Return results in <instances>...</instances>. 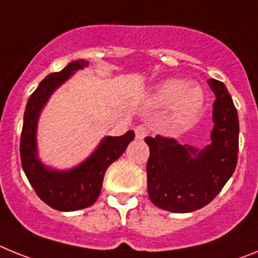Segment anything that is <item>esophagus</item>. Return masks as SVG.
<instances>
[{
  "label": "esophagus",
  "mask_w": 258,
  "mask_h": 258,
  "mask_svg": "<svg viewBox=\"0 0 258 258\" xmlns=\"http://www.w3.org/2000/svg\"><path fill=\"white\" fill-rule=\"evenodd\" d=\"M135 136L138 140H143L147 136V128L144 126H138L135 128Z\"/></svg>",
  "instance_id": "1"
}]
</instances>
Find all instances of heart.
<instances>
[{
  "label": "heart",
  "mask_w": 258,
  "mask_h": 258,
  "mask_svg": "<svg viewBox=\"0 0 258 258\" xmlns=\"http://www.w3.org/2000/svg\"><path fill=\"white\" fill-rule=\"evenodd\" d=\"M204 93L199 87L189 86L184 79L163 80L153 93V101L157 104H174L172 123L179 130H187L196 123L204 106Z\"/></svg>",
  "instance_id": "b5f03b06"
}]
</instances>
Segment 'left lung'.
<instances>
[{
	"mask_svg": "<svg viewBox=\"0 0 258 258\" xmlns=\"http://www.w3.org/2000/svg\"><path fill=\"white\" fill-rule=\"evenodd\" d=\"M216 95L210 144H178L174 139L145 138L148 195L156 207L171 213L201 209L221 192L234 174L239 149V119L223 83L209 79Z\"/></svg>",
	"mask_w": 258,
	"mask_h": 258,
	"instance_id": "obj_1",
	"label": "left lung"
}]
</instances>
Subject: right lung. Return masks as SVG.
I'll use <instances>...</instances> for the list:
<instances>
[{
    "mask_svg": "<svg viewBox=\"0 0 258 258\" xmlns=\"http://www.w3.org/2000/svg\"><path fill=\"white\" fill-rule=\"evenodd\" d=\"M88 64L86 59H78L59 73L46 76L31 95L24 111L21 138L23 171L37 196L59 212H74L93 205L101 192L106 169L124 153L135 138L134 131H127L122 136H105L86 160L70 169H55L41 161L37 147V124L42 109L59 87Z\"/></svg>",
    "mask_w": 258,
    "mask_h": 258,
    "instance_id": "obj_1",
    "label": "right lung"
}]
</instances>
